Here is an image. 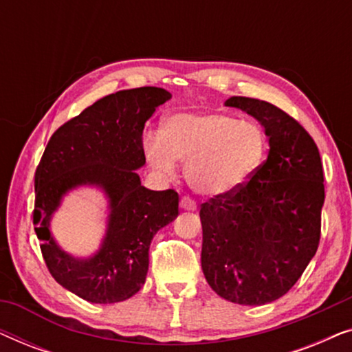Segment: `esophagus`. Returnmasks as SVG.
Segmentation results:
<instances>
[{
	"instance_id": "obj_1",
	"label": "esophagus",
	"mask_w": 352,
	"mask_h": 352,
	"mask_svg": "<svg viewBox=\"0 0 352 352\" xmlns=\"http://www.w3.org/2000/svg\"><path fill=\"white\" fill-rule=\"evenodd\" d=\"M179 206H181L182 210H189V211H195L197 210L195 200H192L190 197H187V195L182 197L181 201H179Z\"/></svg>"
}]
</instances>
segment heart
Returning <instances> with one entry per match:
<instances>
[{
  "mask_svg": "<svg viewBox=\"0 0 352 352\" xmlns=\"http://www.w3.org/2000/svg\"><path fill=\"white\" fill-rule=\"evenodd\" d=\"M151 165L173 175L176 160L186 162V177L201 195L224 197L242 189L266 158L261 126L224 112L175 113L163 133L144 134Z\"/></svg>",
  "mask_w": 352,
  "mask_h": 352,
  "instance_id": "1",
  "label": "heart"
}]
</instances>
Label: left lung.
<instances>
[{"instance_id":"8db88e82","label":"left lung","mask_w":352,"mask_h":352,"mask_svg":"<svg viewBox=\"0 0 352 352\" xmlns=\"http://www.w3.org/2000/svg\"><path fill=\"white\" fill-rule=\"evenodd\" d=\"M226 105L256 118L271 148L242 189L201 204V269L221 298L261 306L285 295L317 252L324 168L314 139L282 109L242 96Z\"/></svg>"}]
</instances>
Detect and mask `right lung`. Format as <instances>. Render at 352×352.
I'll return each mask as SVG.
<instances>
[{"label": "right lung", "mask_w": 352, "mask_h": 352, "mask_svg": "<svg viewBox=\"0 0 352 352\" xmlns=\"http://www.w3.org/2000/svg\"><path fill=\"white\" fill-rule=\"evenodd\" d=\"M171 94L144 86L99 99L52 134L35 173L33 226L47 271L86 301L110 305L141 290L151 242L179 214L176 190H148L134 170L146 163L144 124ZM103 187L111 201L108 234L93 258L76 260L56 247L49 219L76 185Z\"/></svg>", "instance_id": "obj_1"}]
</instances>
